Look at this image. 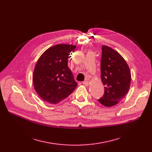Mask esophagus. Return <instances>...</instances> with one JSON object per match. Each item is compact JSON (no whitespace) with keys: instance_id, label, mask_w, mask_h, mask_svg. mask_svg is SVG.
<instances>
[{"instance_id":"34e87169","label":"esophagus","mask_w":152,"mask_h":152,"mask_svg":"<svg viewBox=\"0 0 152 152\" xmlns=\"http://www.w3.org/2000/svg\"><path fill=\"white\" fill-rule=\"evenodd\" d=\"M83 84L86 86H88L89 85V82L88 81H85L83 83Z\"/></svg>"}]
</instances>
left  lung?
Segmentation results:
<instances>
[{
  "mask_svg": "<svg viewBox=\"0 0 152 152\" xmlns=\"http://www.w3.org/2000/svg\"><path fill=\"white\" fill-rule=\"evenodd\" d=\"M102 51L101 79L105 90L98 101L103 106L110 107L118 104L127 94L131 75L129 66L118 52L106 45H102Z\"/></svg>",
  "mask_w": 152,
  "mask_h": 152,
  "instance_id": "left-lung-1",
  "label": "left lung"
}]
</instances>
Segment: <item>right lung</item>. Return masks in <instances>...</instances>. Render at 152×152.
Masks as SVG:
<instances>
[{
    "label": "right lung",
    "mask_w": 152,
    "mask_h": 152,
    "mask_svg": "<svg viewBox=\"0 0 152 152\" xmlns=\"http://www.w3.org/2000/svg\"><path fill=\"white\" fill-rule=\"evenodd\" d=\"M76 45L58 44L47 49L38 59L33 81L34 89L42 100L57 104L68 97L77 87L68 66V59Z\"/></svg>",
    "instance_id": "add662e5"
}]
</instances>
